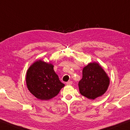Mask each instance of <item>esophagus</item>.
Here are the masks:
<instances>
[{
    "mask_svg": "<svg viewBox=\"0 0 130 130\" xmlns=\"http://www.w3.org/2000/svg\"><path fill=\"white\" fill-rule=\"evenodd\" d=\"M72 84H73V81H69L66 83L67 85H71Z\"/></svg>",
    "mask_w": 130,
    "mask_h": 130,
    "instance_id": "esophagus-1",
    "label": "esophagus"
}]
</instances>
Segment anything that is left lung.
Wrapping results in <instances>:
<instances>
[{
  "instance_id": "1",
  "label": "left lung",
  "mask_w": 130,
  "mask_h": 130,
  "mask_svg": "<svg viewBox=\"0 0 130 130\" xmlns=\"http://www.w3.org/2000/svg\"><path fill=\"white\" fill-rule=\"evenodd\" d=\"M109 78L101 66L90 63L83 70V78L78 83L79 92L89 99L103 95L109 85Z\"/></svg>"
}]
</instances>
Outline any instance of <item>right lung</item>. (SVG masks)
<instances>
[{
  "label": "right lung",
  "instance_id": "1",
  "mask_svg": "<svg viewBox=\"0 0 130 130\" xmlns=\"http://www.w3.org/2000/svg\"><path fill=\"white\" fill-rule=\"evenodd\" d=\"M26 83L32 94L42 101L53 98L64 87L54 71L53 65L41 60L34 63L28 69Z\"/></svg>",
  "mask_w": 130,
  "mask_h": 130
}]
</instances>
